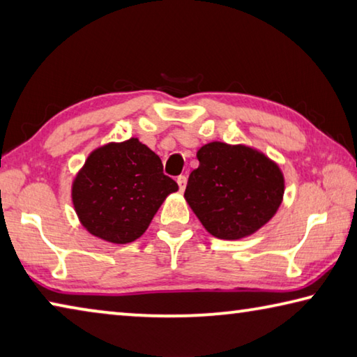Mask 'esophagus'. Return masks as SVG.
<instances>
[{"label":"esophagus","instance_id":"esophagus-1","mask_svg":"<svg viewBox=\"0 0 357 357\" xmlns=\"http://www.w3.org/2000/svg\"><path fill=\"white\" fill-rule=\"evenodd\" d=\"M176 183H178V185H179V190L184 192L185 185H187V178L184 176V174H181V176L176 178Z\"/></svg>","mask_w":357,"mask_h":357}]
</instances>
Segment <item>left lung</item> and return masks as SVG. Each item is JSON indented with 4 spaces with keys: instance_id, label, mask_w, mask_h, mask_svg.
I'll return each mask as SVG.
<instances>
[{
    "instance_id": "left-lung-1",
    "label": "left lung",
    "mask_w": 357,
    "mask_h": 357,
    "mask_svg": "<svg viewBox=\"0 0 357 357\" xmlns=\"http://www.w3.org/2000/svg\"><path fill=\"white\" fill-rule=\"evenodd\" d=\"M200 165L184 197L203 227L219 239H241L273 219L283 197V174L258 151L213 142L197 153Z\"/></svg>"
}]
</instances>
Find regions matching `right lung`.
Masks as SVG:
<instances>
[{
  "instance_id": "1",
  "label": "right lung",
  "mask_w": 357,
  "mask_h": 357,
  "mask_svg": "<svg viewBox=\"0 0 357 357\" xmlns=\"http://www.w3.org/2000/svg\"><path fill=\"white\" fill-rule=\"evenodd\" d=\"M178 184L164 174L160 157L130 138L105 144L88 157L72 185L82 225L108 243H132L146 231Z\"/></svg>"
}]
</instances>
